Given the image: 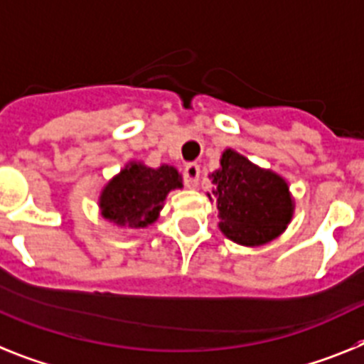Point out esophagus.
<instances>
[{
	"label": "esophagus",
	"instance_id": "obj_1",
	"mask_svg": "<svg viewBox=\"0 0 364 364\" xmlns=\"http://www.w3.org/2000/svg\"><path fill=\"white\" fill-rule=\"evenodd\" d=\"M200 166L196 163H188L183 168V179H185V185L188 186V188H196V186L200 185Z\"/></svg>",
	"mask_w": 364,
	"mask_h": 364
}]
</instances>
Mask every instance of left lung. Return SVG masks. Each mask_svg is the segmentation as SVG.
I'll return each instance as SVG.
<instances>
[{"label":"left lung","mask_w":364,"mask_h":364,"mask_svg":"<svg viewBox=\"0 0 364 364\" xmlns=\"http://www.w3.org/2000/svg\"><path fill=\"white\" fill-rule=\"evenodd\" d=\"M220 163L221 168L210 178L216 185L213 196L221 232L242 245H262L277 238L293 216L287 183L235 150L223 151Z\"/></svg>","instance_id":"8db88e82"}]
</instances>
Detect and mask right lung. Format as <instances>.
<instances>
[{
  "label": "right lung",
  "instance_id": "add662e5",
  "mask_svg": "<svg viewBox=\"0 0 364 364\" xmlns=\"http://www.w3.org/2000/svg\"><path fill=\"white\" fill-rule=\"evenodd\" d=\"M181 186V176L173 166L148 168L132 163L106 185L100 194V210L117 225L141 229L157 220L166 194Z\"/></svg>",
  "mask_w": 364,
  "mask_h": 364
}]
</instances>
